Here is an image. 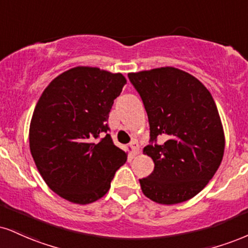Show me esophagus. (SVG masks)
Returning a JSON list of instances; mask_svg holds the SVG:
<instances>
[{"instance_id": "obj_1", "label": "esophagus", "mask_w": 248, "mask_h": 248, "mask_svg": "<svg viewBox=\"0 0 248 248\" xmlns=\"http://www.w3.org/2000/svg\"><path fill=\"white\" fill-rule=\"evenodd\" d=\"M130 148H132L134 156H137V155L140 154V145H139V143H137V141H135V140L130 142Z\"/></svg>"}]
</instances>
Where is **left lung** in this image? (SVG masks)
Masks as SVG:
<instances>
[{"instance_id":"8db88e82","label":"left lung","mask_w":248,"mask_h":248,"mask_svg":"<svg viewBox=\"0 0 248 248\" xmlns=\"http://www.w3.org/2000/svg\"><path fill=\"white\" fill-rule=\"evenodd\" d=\"M141 95L151 141L143 154L154 160V171L140 179L148 199L177 204L207 186L222 163L225 136L213 95L200 80L174 67L128 74Z\"/></svg>"}]
</instances>
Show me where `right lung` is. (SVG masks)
<instances>
[{
  "label": "right lung",
  "instance_id": "add662e5",
  "mask_svg": "<svg viewBox=\"0 0 248 248\" xmlns=\"http://www.w3.org/2000/svg\"><path fill=\"white\" fill-rule=\"evenodd\" d=\"M126 83L121 73L78 65L55 77L35 105L31 155L47 186L71 203L103 198L126 163L127 153L113 144L109 134L104 136L113 101Z\"/></svg>",
  "mask_w": 248,
  "mask_h": 248
}]
</instances>
